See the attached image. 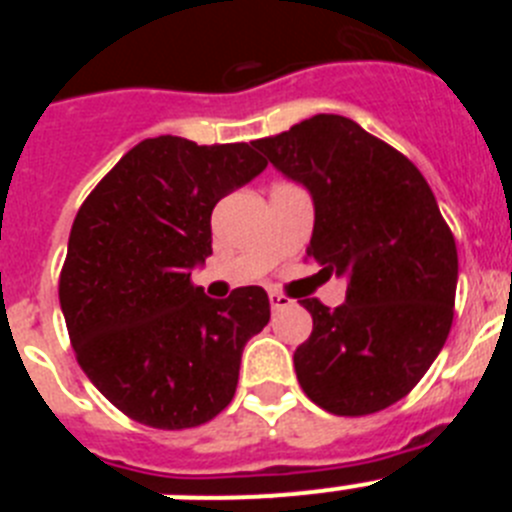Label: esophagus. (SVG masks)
I'll return each mask as SVG.
<instances>
[{
    "mask_svg": "<svg viewBox=\"0 0 512 512\" xmlns=\"http://www.w3.org/2000/svg\"><path fill=\"white\" fill-rule=\"evenodd\" d=\"M269 305H271V310H284V307H292V300L284 295H279V292H269Z\"/></svg>",
    "mask_w": 512,
    "mask_h": 512,
    "instance_id": "1",
    "label": "esophagus"
}]
</instances>
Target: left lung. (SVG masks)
<instances>
[{
  "mask_svg": "<svg viewBox=\"0 0 512 512\" xmlns=\"http://www.w3.org/2000/svg\"><path fill=\"white\" fill-rule=\"evenodd\" d=\"M253 148L307 189V256L346 279L336 310L302 300L312 333L295 351L300 387L333 415L390 408L428 372L454 320L459 259L431 187L400 151L341 115H315Z\"/></svg>",
  "mask_w": 512,
  "mask_h": 512,
  "instance_id": "8db88e82",
  "label": "left lung"
}]
</instances>
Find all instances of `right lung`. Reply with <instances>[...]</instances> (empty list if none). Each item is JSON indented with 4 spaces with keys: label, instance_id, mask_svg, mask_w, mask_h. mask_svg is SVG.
<instances>
[{
    "label": "right lung",
    "instance_id": "right-lung-1",
    "mask_svg": "<svg viewBox=\"0 0 512 512\" xmlns=\"http://www.w3.org/2000/svg\"><path fill=\"white\" fill-rule=\"evenodd\" d=\"M266 169L248 143L158 135L128 151L81 205L58 297L81 369L117 410L179 431L230 405L248 338L269 323L261 287L212 300L192 284L215 205Z\"/></svg>",
    "mask_w": 512,
    "mask_h": 512
}]
</instances>
